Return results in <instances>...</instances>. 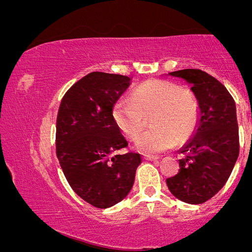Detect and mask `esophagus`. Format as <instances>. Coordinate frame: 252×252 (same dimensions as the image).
<instances>
[{"label": "esophagus", "mask_w": 252, "mask_h": 252, "mask_svg": "<svg viewBox=\"0 0 252 252\" xmlns=\"http://www.w3.org/2000/svg\"><path fill=\"white\" fill-rule=\"evenodd\" d=\"M144 160H146V161H158V157H153V155H144Z\"/></svg>", "instance_id": "34e87169"}]
</instances>
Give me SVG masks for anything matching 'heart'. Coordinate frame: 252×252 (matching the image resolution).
<instances>
[{"instance_id": "heart-1", "label": "heart", "mask_w": 252, "mask_h": 252, "mask_svg": "<svg viewBox=\"0 0 252 252\" xmlns=\"http://www.w3.org/2000/svg\"><path fill=\"white\" fill-rule=\"evenodd\" d=\"M152 127L141 134L134 148L145 154H157L184 141L195 129L200 116L198 99L189 89L163 80L140 84L131 100L122 99L113 108L116 126L126 139L133 140L143 131L150 118Z\"/></svg>"}]
</instances>
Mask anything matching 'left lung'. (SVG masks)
<instances>
[{"label":"left lung","instance_id":"1","mask_svg":"<svg viewBox=\"0 0 252 252\" xmlns=\"http://www.w3.org/2000/svg\"><path fill=\"white\" fill-rule=\"evenodd\" d=\"M165 75L185 81L200 104L195 129L179 150V172L166 179V185L178 200L200 204L222 189L239 157L235 101L219 81L201 69Z\"/></svg>","mask_w":252,"mask_h":252}]
</instances>
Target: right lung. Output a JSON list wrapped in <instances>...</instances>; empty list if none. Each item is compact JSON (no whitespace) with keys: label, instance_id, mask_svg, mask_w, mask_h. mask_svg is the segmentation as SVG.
Masks as SVG:
<instances>
[{"label":"right lung","instance_id":"obj_1","mask_svg":"<svg viewBox=\"0 0 252 252\" xmlns=\"http://www.w3.org/2000/svg\"><path fill=\"white\" fill-rule=\"evenodd\" d=\"M129 76L92 72L63 95L57 118V157L74 192L106 209L130 193L141 157L127 146L113 108L130 87Z\"/></svg>","mask_w":252,"mask_h":252}]
</instances>
